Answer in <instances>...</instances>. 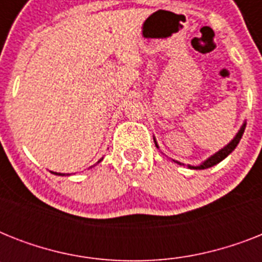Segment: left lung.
Wrapping results in <instances>:
<instances>
[{
  "label": "left lung",
  "mask_w": 262,
  "mask_h": 262,
  "mask_svg": "<svg viewBox=\"0 0 262 262\" xmlns=\"http://www.w3.org/2000/svg\"><path fill=\"white\" fill-rule=\"evenodd\" d=\"M245 127H246V123H244V125H242V127H241L239 132L236 133L235 137H234V139H232L231 141H230V143L226 145V147L222 148L219 152H216L215 155H212L211 158H208V159L205 160L204 163H201L200 166H189V167L193 168V170H204V168H209V167H212V166H215V164L220 163V162H222L224 158H227V156L230 155V154H231L234 149H235L236 145L239 144L241 139H242V135H244V132H245ZM154 141H155V145L158 147V144H156L155 139H154ZM158 148H159V147H158ZM177 163H178V162H177ZM179 164H181V163H179Z\"/></svg>",
  "instance_id": "1"
}]
</instances>
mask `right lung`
Listing matches in <instances>:
<instances>
[{
    "label": "right lung",
    "instance_id": "add662e5",
    "mask_svg": "<svg viewBox=\"0 0 262 262\" xmlns=\"http://www.w3.org/2000/svg\"><path fill=\"white\" fill-rule=\"evenodd\" d=\"M100 162V160H99ZM53 174H57V175H65V174H61V172H53Z\"/></svg>",
    "mask_w": 262,
    "mask_h": 262
}]
</instances>
